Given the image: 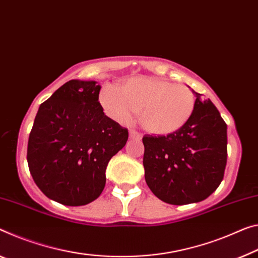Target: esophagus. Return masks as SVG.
Instances as JSON below:
<instances>
[{"label": "esophagus", "mask_w": 258, "mask_h": 258, "mask_svg": "<svg viewBox=\"0 0 258 258\" xmlns=\"http://www.w3.org/2000/svg\"><path fill=\"white\" fill-rule=\"evenodd\" d=\"M129 137H130V140H135V141L142 140V135L138 132H136V130H133V129L129 132Z\"/></svg>", "instance_id": "1"}]
</instances>
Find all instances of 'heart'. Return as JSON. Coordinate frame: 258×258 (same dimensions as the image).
Wrapping results in <instances>:
<instances>
[{
	"label": "heart",
	"instance_id": "1",
	"mask_svg": "<svg viewBox=\"0 0 258 258\" xmlns=\"http://www.w3.org/2000/svg\"><path fill=\"white\" fill-rule=\"evenodd\" d=\"M100 101L108 115L122 124L130 123L140 112L143 128L156 135L179 130L195 108L191 90L159 78H132L120 90L108 86Z\"/></svg>",
	"mask_w": 258,
	"mask_h": 258
}]
</instances>
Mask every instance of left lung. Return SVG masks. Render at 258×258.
Instances as JSON below:
<instances>
[{
    "label": "left lung",
    "instance_id": "obj_1",
    "mask_svg": "<svg viewBox=\"0 0 258 258\" xmlns=\"http://www.w3.org/2000/svg\"><path fill=\"white\" fill-rule=\"evenodd\" d=\"M195 94L194 113L182 128L143 137L146 184L173 205L208 198L223 181L227 162V125L210 99Z\"/></svg>",
    "mask_w": 258,
    "mask_h": 258
}]
</instances>
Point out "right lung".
I'll return each mask as SVG.
<instances>
[{"instance_id": "1", "label": "right lung", "mask_w": 258, "mask_h": 258, "mask_svg": "<svg viewBox=\"0 0 258 258\" xmlns=\"http://www.w3.org/2000/svg\"><path fill=\"white\" fill-rule=\"evenodd\" d=\"M97 82H67L42 102L27 144L35 184L57 203L79 207L100 196L106 167L128 129L105 115Z\"/></svg>"}]
</instances>
